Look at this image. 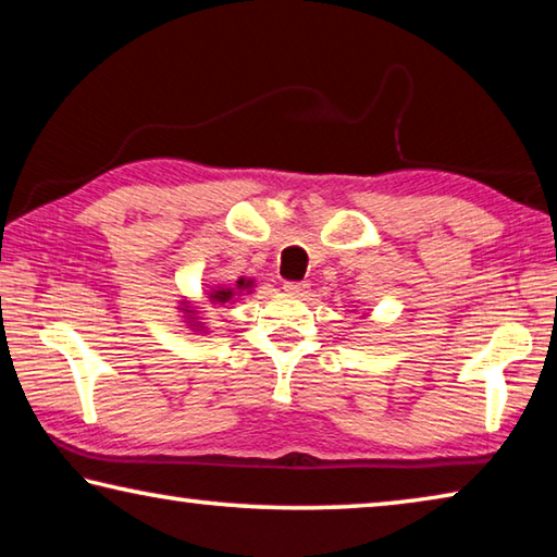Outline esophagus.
<instances>
[{"mask_svg": "<svg viewBox=\"0 0 557 557\" xmlns=\"http://www.w3.org/2000/svg\"><path fill=\"white\" fill-rule=\"evenodd\" d=\"M307 282H285V285H282V289H285V292H289V295H305V292H307Z\"/></svg>", "mask_w": 557, "mask_h": 557, "instance_id": "obj_1", "label": "esophagus"}]
</instances>
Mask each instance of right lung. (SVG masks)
Returning <instances> with one entry per match:
<instances>
[{
    "mask_svg": "<svg viewBox=\"0 0 557 557\" xmlns=\"http://www.w3.org/2000/svg\"><path fill=\"white\" fill-rule=\"evenodd\" d=\"M243 285H245V282L240 280V282H238V287H243ZM211 297H213L215 301H228V299L233 297V292H231V289H215Z\"/></svg>",
    "mask_w": 557,
    "mask_h": 557,
    "instance_id": "add662e5",
    "label": "right lung"
}]
</instances>
